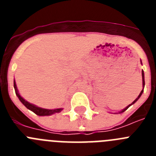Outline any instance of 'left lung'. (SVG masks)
<instances>
[{
    "label": "left lung",
    "mask_w": 156,
    "mask_h": 156,
    "mask_svg": "<svg viewBox=\"0 0 156 156\" xmlns=\"http://www.w3.org/2000/svg\"><path fill=\"white\" fill-rule=\"evenodd\" d=\"M140 62H141V61H140ZM141 73H142V83H143V90H141V91H140V94L138 95V97H137V98L135 99V100L133 101V102L131 103V104H130V105H128L127 107H126V108H125L124 109H122V111H120V112H119V113H122V112H124V111H126V110L128 108H129V106H130V105H133V104H134V103L136 102V101H137L138 100L139 98H140V96H141V94H142V93H143V92H144V84H145V83H144V71H143V70H142V72H141Z\"/></svg>",
    "instance_id": "8db88e82"
}]
</instances>
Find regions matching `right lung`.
Masks as SVG:
<instances>
[{"instance_id":"1","label":"right lung","mask_w":156,"mask_h":156,"mask_svg":"<svg viewBox=\"0 0 156 156\" xmlns=\"http://www.w3.org/2000/svg\"><path fill=\"white\" fill-rule=\"evenodd\" d=\"M14 88H15V90H16V94L17 95V97L19 98V99L20 100L22 103L26 107H27L28 109L31 110L32 112H34V113L37 114V115H41V116H44V115H51L52 114H55L56 112H60L63 108H56V109H46V108H40V107H37V106L34 105L33 104H30V102L27 101L24 98L21 97V95L19 94L18 91L17 87H16V81L14 80Z\"/></svg>"}]
</instances>
